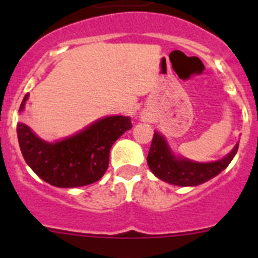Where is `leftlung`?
Instances as JSON below:
<instances>
[{"instance_id":"left-lung-1","label":"left lung","mask_w":258,"mask_h":258,"mask_svg":"<svg viewBox=\"0 0 258 258\" xmlns=\"http://www.w3.org/2000/svg\"><path fill=\"white\" fill-rule=\"evenodd\" d=\"M238 150V145L222 160L210 163L191 162L183 158H176L171 153L165 139L155 132L147 156L151 171L162 181L177 186H197L217 176L225 170Z\"/></svg>"}]
</instances>
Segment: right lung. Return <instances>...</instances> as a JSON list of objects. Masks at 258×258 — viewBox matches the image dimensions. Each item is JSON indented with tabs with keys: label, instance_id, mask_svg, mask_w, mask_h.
I'll return each instance as SVG.
<instances>
[{
	"label": "right lung",
	"instance_id": "add662e5",
	"mask_svg": "<svg viewBox=\"0 0 258 258\" xmlns=\"http://www.w3.org/2000/svg\"><path fill=\"white\" fill-rule=\"evenodd\" d=\"M27 98L26 95L20 112ZM131 127L128 117H105L75 136L48 144L20 122L17 136L23 158L36 175L52 186L71 188L93 183L105 175L111 147Z\"/></svg>",
	"mask_w": 258,
	"mask_h": 258
}]
</instances>
